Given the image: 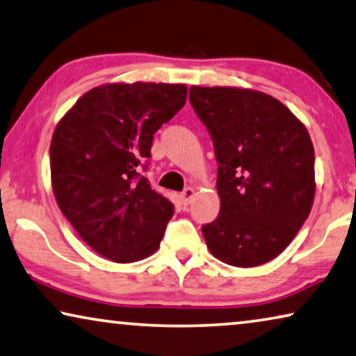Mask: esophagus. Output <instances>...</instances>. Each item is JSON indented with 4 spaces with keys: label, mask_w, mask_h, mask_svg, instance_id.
<instances>
[{
    "label": "esophagus",
    "mask_w": 356,
    "mask_h": 356,
    "mask_svg": "<svg viewBox=\"0 0 356 356\" xmlns=\"http://www.w3.org/2000/svg\"><path fill=\"white\" fill-rule=\"evenodd\" d=\"M193 196H195V188H192V187H187L184 190L182 193H180V201H182V204H190L192 203V200H193Z\"/></svg>",
    "instance_id": "1"
}]
</instances>
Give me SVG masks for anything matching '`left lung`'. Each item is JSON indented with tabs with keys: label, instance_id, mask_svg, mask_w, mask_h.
<instances>
[{
	"label": "left lung",
	"instance_id": "left-lung-1",
	"mask_svg": "<svg viewBox=\"0 0 356 356\" xmlns=\"http://www.w3.org/2000/svg\"><path fill=\"white\" fill-rule=\"evenodd\" d=\"M190 104L214 144L220 211L203 225L212 256L249 268L280 256L315 200V150L304 123L272 95L192 86Z\"/></svg>",
	"mask_w": 356,
	"mask_h": 356
}]
</instances>
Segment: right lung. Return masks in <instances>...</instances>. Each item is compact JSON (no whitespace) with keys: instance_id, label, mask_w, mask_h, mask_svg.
Masks as SVG:
<instances>
[{"instance_id":"add662e5","label":"right lung","mask_w":356,"mask_h":356,"mask_svg":"<svg viewBox=\"0 0 356 356\" xmlns=\"http://www.w3.org/2000/svg\"><path fill=\"white\" fill-rule=\"evenodd\" d=\"M185 100V84L108 83L83 94L56 126V201L81 240L108 261L137 262L160 248L174 204L137 168Z\"/></svg>"}]
</instances>
